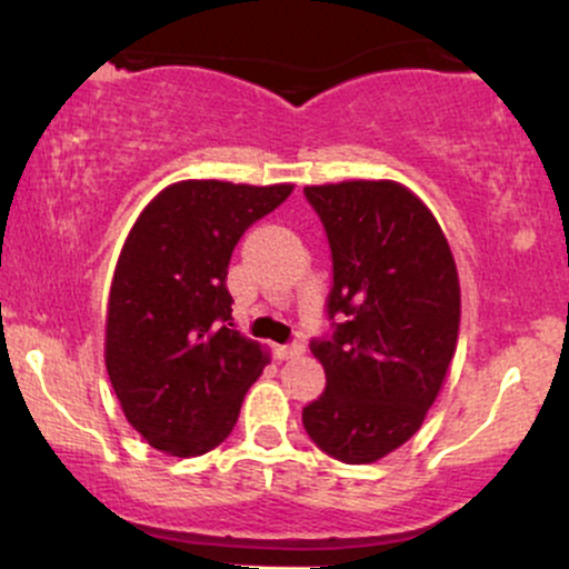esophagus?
I'll use <instances>...</instances> for the list:
<instances>
[{"label":"esophagus","instance_id":"34e87169","mask_svg":"<svg viewBox=\"0 0 569 569\" xmlns=\"http://www.w3.org/2000/svg\"><path fill=\"white\" fill-rule=\"evenodd\" d=\"M305 352V345L302 342H289V345H278L276 348V356L280 361H289V358H299Z\"/></svg>","mask_w":569,"mask_h":569}]
</instances>
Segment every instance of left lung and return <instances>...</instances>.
I'll use <instances>...</instances> for the list:
<instances>
[{"label":"left lung","instance_id":"left-lung-1","mask_svg":"<svg viewBox=\"0 0 569 569\" xmlns=\"http://www.w3.org/2000/svg\"><path fill=\"white\" fill-rule=\"evenodd\" d=\"M335 264L329 321L312 339L326 390L302 409L326 455L363 466L417 433L439 396L460 329V280L439 221L398 181L305 187Z\"/></svg>","mask_w":569,"mask_h":569}]
</instances>
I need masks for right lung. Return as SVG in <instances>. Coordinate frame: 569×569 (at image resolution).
<instances>
[{"mask_svg": "<svg viewBox=\"0 0 569 569\" xmlns=\"http://www.w3.org/2000/svg\"><path fill=\"white\" fill-rule=\"evenodd\" d=\"M291 189L179 181L128 232L109 291L103 358L128 422L149 447L194 457L232 433L270 358L230 323L227 267L248 227Z\"/></svg>", "mask_w": 569, "mask_h": 569, "instance_id": "right-lung-1", "label": "right lung"}]
</instances>
